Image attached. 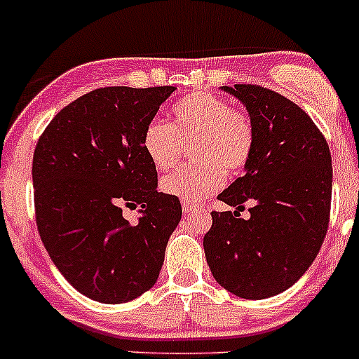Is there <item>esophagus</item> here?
<instances>
[{"instance_id":"34e87169","label":"esophagus","mask_w":359,"mask_h":359,"mask_svg":"<svg viewBox=\"0 0 359 359\" xmlns=\"http://www.w3.org/2000/svg\"><path fill=\"white\" fill-rule=\"evenodd\" d=\"M182 209L186 214H191V212H196V210H203L202 207L196 205V203H187V202H182Z\"/></svg>"}]
</instances>
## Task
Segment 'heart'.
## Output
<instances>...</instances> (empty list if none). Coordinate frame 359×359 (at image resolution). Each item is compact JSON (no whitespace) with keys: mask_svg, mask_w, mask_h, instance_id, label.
I'll return each mask as SVG.
<instances>
[{"mask_svg":"<svg viewBox=\"0 0 359 359\" xmlns=\"http://www.w3.org/2000/svg\"><path fill=\"white\" fill-rule=\"evenodd\" d=\"M172 123L150 120L142 134L143 152L157 170H170L182 156V143L195 142L191 156L196 161L168 173L161 180L164 195L195 203L223 186L225 175L246 168L255 149V127L229 100L209 92H195L172 108Z\"/></svg>","mask_w":359,"mask_h":359,"instance_id":"1","label":"heart"}]
</instances>
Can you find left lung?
I'll return each mask as SVG.
<instances>
[{
  "label": "left lung",
  "mask_w": 359,
  "mask_h": 359,
  "mask_svg": "<svg viewBox=\"0 0 359 359\" xmlns=\"http://www.w3.org/2000/svg\"><path fill=\"white\" fill-rule=\"evenodd\" d=\"M246 106L255 149L246 173L217 198L236 210H212L203 237L210 273L244 299H266L292 287L316 260L331 210V154L303 109L260 85L223 86ZM252 203L250 219L240 212Z\"/></svg>",
  "instance_id": "left-lung-1"
}]
</instances>
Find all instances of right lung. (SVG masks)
I'll return each mask as SVG.
<instances>
[{
    "label": "right lung",
    "instance_id": "1",
    "mask_svg": "<svg viewBox=\"0 0 359 359\" xmlns=\"http://www.w3.org/2000/svg\"><path fill=\"white\" fill-rule=\"evenodd\" d=\"M175 86H106L70 102L33 154L40 239L74 289L99 303H126L159 278L179 198L157 193L142 134ZM140 207L138 224L121 216Z\"/></svg>",
    "mask_w": 359,
    "mask_h": 359
}]
</instances>
